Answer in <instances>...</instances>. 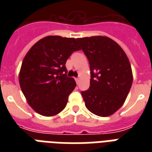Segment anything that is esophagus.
Masks as SVG:
<instances>
[{
    "label": "esophagus",
    "instance_id": "34e87169",
    "mask_svg": "<svg viewBox=\"0 0 152 152\" xmlns=\"http://www.w3.org/2000/svg\"><path fill=\"white\" fill-rule=\"evenodd\" d=\"M75 80H76V83H78L79 81H80V78H75Z\"/></svg>",
    "mask_w": 152,
    "mask_h": 152
}]
</instances>
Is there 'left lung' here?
<instances>
[{
	"label": "left lung",
	"mask_w": 152,
	"mask_h": 152,
	"mask_svg": "<svg viewBox=\"0 0 152 152\" xmlns=\"http://www.w3.org/2000/svg\"><path fill=\"white\" fill-rule=\"evenodd\" d=\"M90 64V88L81 95L88 110L107 117L125 102L132 83L131 64L116 42L106 36L76 39Z\"/></svg>",
	"instance_id": "1"
}]
</instances>
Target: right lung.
<instances>
[{
  "instance_id": "add662e5",
  "label": "right lung",
  "mask_w": 152,
  "mask_h": 152,
  "mask_svg": "<svg viewBox=\"0 0 152 152\" xmlns=\"http://www.w3.org/2000/svg\"><path fill=\"white\" fill-rule=\"evenodd\" d=\"M80 50L73 38L47 36L27 52L19 81L27 102L35 112L51 117L66 106L76 84L73 78L67 76L65 63L72 53Z\"/></svg>"
}]
</instances>
